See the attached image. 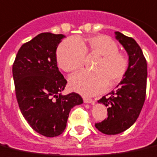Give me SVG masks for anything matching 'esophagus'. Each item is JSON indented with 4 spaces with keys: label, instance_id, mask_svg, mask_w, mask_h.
Returning a JSON list of instances; mask_svg holds the SVG:
<instances>
[{
    "label": "esophagus",
    "instance_id": "34e87169",
    "mask_svg": "<svg viewBox=\"0 0 157 157\" xmlns=\"http://www.w3.org/2000/svg\"><path fill=\"white\" fill-rule=\"evenodd\" d=\"M83 101H84L85 103H90L91 105H94L96 103V101L95 100L90 99V98H83Z\"/></svg>",
    "mask_w": 157,
    "mask_h": 157
}]
</instances>
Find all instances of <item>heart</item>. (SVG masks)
Masks as SVG:
<instances>
[{
	"instance_id": "b5f03b06",
	"label": "heart",
	"mask_w": 157,
	"mask_h": 157,
	"mask_svg": "<svg viewBox=\"0 0 157 157\" xmlns=\"http://www.w3.org/2000/svg\"><path fill=\"white\" fill-rule=\"evenodd\" d=\"M86 54L100 56L94 67L95 72L74 74L69 78L71 90L83 96H95L121 81L128 68L126 56L118 51L114 40L105 35L86 38L75 37L60 44L56 51L58 66L67 72L78 71L84 65Z\"/></svg>"
}]
</instances>
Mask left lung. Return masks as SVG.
<instances>
[{
	"instance_id": "1",
	"label": "left lung",
	"mask_w": 157,
	"mask_h": 157,
	"mask_svg": "<svg viewBox=\"0 0 157 157\" xmlns=\"http://www.w3.org/2000/svg\"><path fill=\"white\" fill-rule=\"evenodd\" d=\"M115 35L127 52L129 62L126 75L116 89L98 101L108 107V117L95 126L106 135L121 133L136 122L147 91V64L143 52L133 38L119 31H116Z\"/></svg>"
}]
</instances>
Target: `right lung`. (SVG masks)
<instances>
[{"instance_id": "1", "label": "right lung", "mask_w": 157, "mask_h": 157, "mask_svg": "<svg viewBox=\"0 0 157 157\" xmlns=\"http://www.w3.org/2000/svg\"><path fill=\"white\" fill-rule=\"evenodd\" d=\"M64 37L37 35L21 46L12 67L20 110L31 128L47 137L61 135L71 108L83 103L79 94H61L67 82L58 69L56 52Z\"/></svg>"}]
</instances>
